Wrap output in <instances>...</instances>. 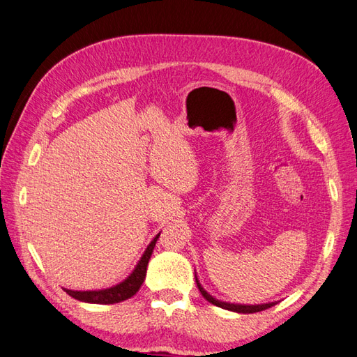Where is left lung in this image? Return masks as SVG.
Wrapping results in <instances>:
<instances>
[{
    "mask_svg": "<svg viewBox=\"0 0 357 357\" xmlns=\"http://www.w3.org/2000/svg\"><path fill=\"white\" fill-rule=\"evenodd\" d=\"M196 283H197V287H199L200 294H202L204 298L208 300L209 303H213V305H215V306H218V307H222V309H226V310H232V312H238V314H253V312H259V310H264V309H268V307H271V306H274V305L278 303V301H270V303H262V305L229 303V301H222V300H218V298H215L214 296L209 294V292H206V289H205L202 285H200V282H199L197 276H196Z\"/></svg>",
    "mask_w": 357,
    "mask_h": 357,
    "instance_id": "1",
    "label": "left lung"
}]
</instances>
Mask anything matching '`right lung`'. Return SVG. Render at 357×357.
I'll use <instances>...</instances> for the list:
<instances>
[{
    "label": "right lung",
    "instance_id": "1",
    "mask_svg": "<svg viewBox=\"0 0 357 357\" xmlns=\"http://www.w3.org/2000/svg\"><path fill=\"white\" fill-rule=\"evenodd\" d=\"M158 238H160V234L155 235V238L149 243L148 248H146L140 261L137 262V266L134 267L130 276H128L125 280H122L121 283H117V285L104 288V289H95V291H74L68 288H63V289H65L70 297H74L79 301H84V303H95V305H114V303H119V301L131 298L135 292L140 289L142 283L144 282L146 270H148V262L152 257L153 248L155 244H157Z\"/></svg>",
    "mask_w": 357,
    "mask_h": 357
}]
</instances>
